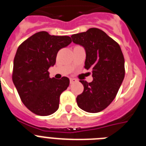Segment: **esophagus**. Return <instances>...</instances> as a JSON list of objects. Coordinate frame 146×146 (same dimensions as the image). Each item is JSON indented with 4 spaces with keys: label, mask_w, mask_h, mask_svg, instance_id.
<instances>
[{
    "label": "esophagus",
    "mask_w": 146,
    "mask_h": 146,
    "mask_svg": "<svg viewBox=\"0 0 146 146\" xmlns=\"http://www.w3.org/2000/svg\"><path fill=\"white\" fill-rule=\"evenodd\" d=\"M77 81H78V80L75 79V78H70V84H74Z\"/></svg>",
    "instance_id": "obj_1"
}]
</instances>
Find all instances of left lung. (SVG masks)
<instances>
[{
  "mask_svg": "<svg viewBox=\"0 0 146 146\" xmlns=\"http://www.w3.org/2000/svg\"><path fill=\"white\" fill-rule=\"evenodd\" d=\"M72 42L86 51L85 68L92 71L93 80H80L84 92L77 97L80 109L98 113L108 108L116 96L125 78V59L121 48L106 33L98 28L72 36Z\"/></svg>",
  "mask_w": 146,
  "mask_h": 146,
  "instance_id": "8db88e82",
  "label": "left lung"
}]
</instances>
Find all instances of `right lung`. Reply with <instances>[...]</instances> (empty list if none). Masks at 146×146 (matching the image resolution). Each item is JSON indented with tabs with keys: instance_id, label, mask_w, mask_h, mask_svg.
I'll list each match as a JSON object with an SVG mask.
<instances>
[{
	"instance_id": "add662e5",
	"label": "right lung",
	"mask_w": 146,
	"mask_h": 146,
	"mask_svg": "<svg viewBox=\"0 0 146 146\" xmlns=\"http://www.w3.org/2000/svg\"><path fill=\"white\" fill-rule=\"evenodd\" d=\"M71 42L69 36H51L41 31L29 37L17 49L13 84L21 102L33 113L44 116L58 110L60 96L68 88L69 79L50 78L48 70L55 64L59 50Z\"/></svg>"
}]
</instances>
